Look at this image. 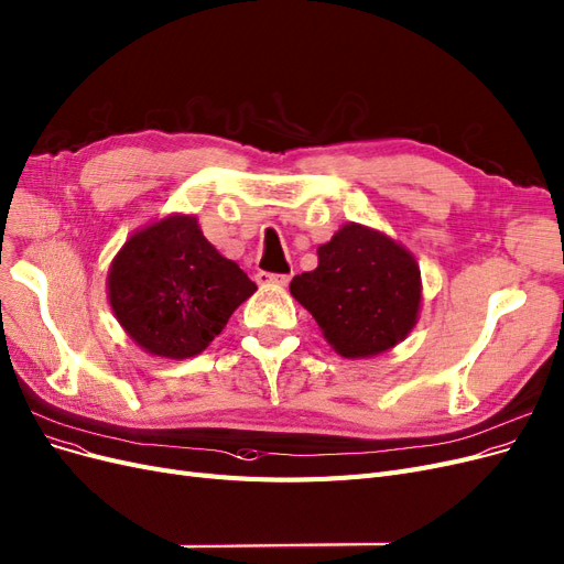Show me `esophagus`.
Instances as JSON below:
<instances>
[{"mask_svg": "<svg viewBox=\"0 0 564 564\" xmlns=\"http://www.w3.org/2000/svg\"><path fill=\"white\" fill-rule=\"evenodd\" d=\"M291 280V273H265V270H261V273H257V282L259 284H275V286H286Z\"/></svg>", "mask_w": 564, "mask_h": 564, "instance_id": "34e87169", "label": "esophagus"}]
</instances>
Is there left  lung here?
Listing matches in <instances>:
<instances>
[{
	"label": "left lung",
	"mask_w": 564,
	"mask_h": 564,
	"mask_svg": "<svg viewBox=\"0 0 564 564\" xmlns=\"http://www.w3.org/2000/svg\"><path fill=\"white\" fill-rule=\"evenodd\" d=\"M319 265L289 289L343 357H371L405 338L420 310V268L382 232L343 226L317 249Z\"/></svg>",
	"instance_id": "left-lung-1"
}]
</instances>
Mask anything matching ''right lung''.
Here are the masks:
<instances>
[{
    "label": "right lung",
    "mask_w": 564,
    "mask_h": 564,
    "mask_svg": "<svg viewBox=\"0 0 564 564\" xmlns=\"http://www.w3.org/2000/svg\"><path fill=\"white\" fill-rule=\"evenodd\" d=\"M254 291L193 217H167L134 232L109 273V301L121 326L147 352L170 359L200 355Z\"/></svg>",
    "instance_id": "obj_1"
}]
</instances>
